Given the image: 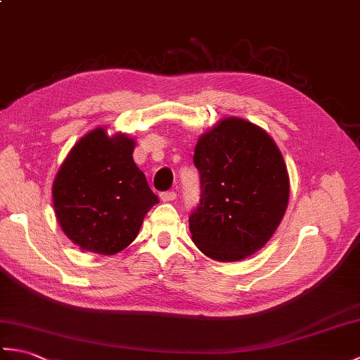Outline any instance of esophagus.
Listing matches in <instances>:
<instances>
[{
	"instance_id": "obj_1",
	"label": "esophagus",
	"mask_w": 360,
	"mask_h": 360,
	"mask_svg": "<svg viewBox=\"0 0 360 360\" xmlns=\"http://www.w3.org/2000/svg\"><path fill=\"white\" fill-rule=\"evenodd\" d=\"M176 200V193L174 192H165L160 195V201L164 202H173Z\"/></svg>"
}]
</instances>
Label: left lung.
Listing matches in <instances>:
<instances>
[{
    "mask_svg": "<svg viewBox=\"0 0 360 360\" xmlns=\"http://www.w3.org/2000/svg\"><path fill=\"white\" fill-rule=\"evenodd\" d=\"M193 162L202 190L188 218L195 246L215 262L254 255L288 209L289 174L277 143L246 119L224 117L200 136Z\"/></svg>",
    "mask_w": 360,
    "mask_h": 360,
    "instance_id": "8db88e82",
    "label": "left lung"
}]
</instances>
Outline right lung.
Masks as SVG:
<instances>
[{
  "mask_svg": "<svg viewBox=\"0 0 360 360\" xmlns=\"http://www.w3.org/2000/svg\"><path fill=\"white\" fill-rule=\"evenodd\" d=\"M134 137L91 129L68 153L52 184L56 218L82 250L114 255L131 244L158 196L133 159Z\"/></svg>",
  "mask_w": 360,
  "mask_h": 360,
  "instance_id": "right-lung-1",
  "label": "right lung"
}]
</instances>
